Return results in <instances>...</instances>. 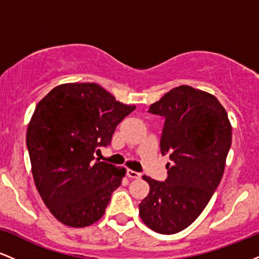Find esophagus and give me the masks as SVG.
Here are the masks:
<instances>
[{
  "instance_id": "esophagus-1",
  "label": "esophagus",
  "mask_w": 259,
  "mask_h": 259,
  "mask_svg": "<svg viewBox=\"0 0 259 259\" xmlns=\"http://www.w3.org/2000/svg\"><path fill=\"white\" fill-rule=\"evenodd\" d=\"M126 175L129 178H133V179H139V178H141V173L132 170V169H126Z\"/></svg>"
}]
</instances>
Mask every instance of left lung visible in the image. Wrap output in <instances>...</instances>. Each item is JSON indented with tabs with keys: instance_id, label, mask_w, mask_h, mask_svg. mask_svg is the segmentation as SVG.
<instances>
[{
	"instance_id": "obj_1",
	"label": "left lung",
	"mask_w": 259,
	"mask_h": 259,
	"mask_svg": "<svg viewBox=\"0 0 259 259\" xmlns=\"http://www.w3.org/2000/svg\"><path fill=\"white\" fill-rule=\"evenodd\" d=\"M148 112L164 120L159 147L169 154L168 177L144 175L150 192L140 217L156 233H179L196 221L221 183L231 146L227 111L213 95L187 85L174 88Z\"/></svg>"
}]
</instances>
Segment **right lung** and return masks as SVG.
I'll use <instances>...</instances> for the list:
<instances>
[{"mask_svg": "<svg viewBox=\"0 0 259 259\" xmlns=\"http://www.w3.org/2000/svg\"><path fill=\"white\" fill-rule=\"evenodd\" d=\"M134 109L95 82L59 85L37 103L26 146L38 194L61 223L84 228L105 214L125 169L95 153Z\"/></svg>", "mask_w": 259, "mask_h": 259, "instance_id": "obj_1", "label": "right lung"}]
</instances>
